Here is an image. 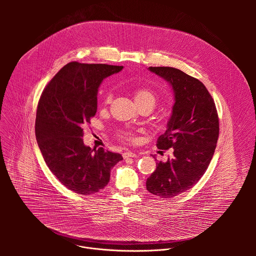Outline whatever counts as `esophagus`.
Masks as SVG:
<instances>
[{
    "mask_svg": "<svg viewBox=\"0 0 256 256\" xmlns=\"http://www.w3.org/2000/svg\"><path fill=\"white\" fill-rule=\"evenodd\" d=\"M137 156V154L134 152H130V150H127L125 152H123V158H136Z\"/></svg>",
    "mask_w": 256,
    "mask_h": 256,
    "instance_id": "obj_1",
    "label": "esophagus"
}]
</instances>
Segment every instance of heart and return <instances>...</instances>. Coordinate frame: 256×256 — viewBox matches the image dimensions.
<instances>
[{"label":"heart","instance_id":"b5f03b06","mask_svg":"<svg viewBox=\"0 0 256 256\" xmlns=\"http://www.w3.org/2000/svg\"><path fill=\"white\" fill-rule=\"evenodd\" d=\"M133 96H134V100H135L138 108L148 106L152 110L156 106V104L158 102L156 94L148 88H139V90H135L134 94H133ZM110 100H111V94H108L106 96L104 104H108ZM118 135L122 139L129 140V141L133 140V133L130 132V131H120L118 133Z\"/></svg>","mask_w":256,"mask_h":256}]
</instances>
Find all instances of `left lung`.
<instances>
[{
    "label": "left lung",
    "instance_id": "obj_1",
    "mask_svg": "<svg viewBox=\"0 0 256 256\" xmlns=\"http://www.w3.org/2000/svg\"><path fill=\"white\" fill-rule=\"evenodd\" d=\"M148 70L172 86L174 104L168 129L156 142L160 150L172 148V156L156 162L146 190L172 198L193 187L207 170L219 137V118L214 100L199 80L172 67Z\"/></svg>",
    "mask_w": 256,
    "mask_h": 256
}]
</instances>
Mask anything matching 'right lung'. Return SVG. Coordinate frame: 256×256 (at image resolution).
<instances>
[{
  "instance_id": "right-lung-1",
  "label": "right lung",
  "mask_w": 256,
  "mask_h": 256,
  "mask_svg": "<svg viewBox=\"0 0 256 256\" xmlns=\"http://www.w3.org/2000/svg\"><path fill=\"white\" fill-rule=\"evenodd\" d=\"M123 66L80 64L64 66L40 96L36 136L43 158L57 180L74 193L94 194L110 182V170L120 154L84 144L82 127L98 110V88Z\"/></svg>"
}]
</instances>
